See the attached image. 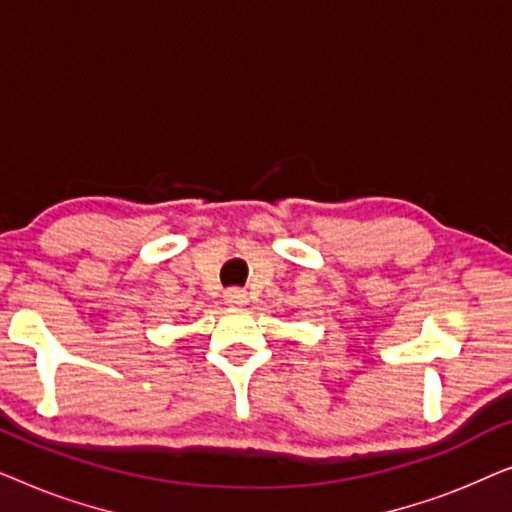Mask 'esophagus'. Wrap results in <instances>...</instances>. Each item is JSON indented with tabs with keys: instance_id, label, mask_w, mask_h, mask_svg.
Here are the masks:
<instances>
[{
	"instance_id": "1",
	"label": "esophagus",
	"mask_w": 512,
	"mask_h": 512,
	"mask_svg": "<svg viewBox=\"0 0 512 512\" xmlns=\"http://www.w3.org/2000/svg\"><path fill=\"white\" fill-rule=\"evenodd\" d=\"M223 300H226V303L233 305V307H242V305L249 303V296H247V291H244V289H228L226 293H223Z\"/></svg>"
}]
</instances>
